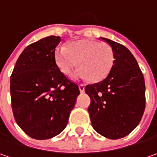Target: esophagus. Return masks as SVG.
<instances>
[{
  "label": "esophagus",
  "mask_w": 157,
  "mask_h": 157,
  "mask_svg": "<svg viewBox=\"0 0 157 157\" xmlns=\"http://www.w3.org/2000/svg\"><path fill=\"white\" fill-rule=\"evenodd\" d=\"M79 90H80L81 93H83L85 91V85L84 84H79Z\"/></svg>",
  "instance_id": "esophagus-1"
}]
</instances>
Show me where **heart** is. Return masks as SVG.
I'll use <instances>...</instances> for the list:
<instances>
[{
    "label": "heart",
    "instance_id": "obj_1",
    "mask_svg": "<svg viewBox=\"0 0 157 157\" xmlns=\"http://www.w3.org/2000/svg\"><path fill=\"white\" fill-rule=\"evenodd\" d=\"M55 62L65 75H71L77 67L75 77L99 82L105 79L114 65V52L107 44L94 39L71 41L66 47L55 51Z\"/></svg>",
    "mask_w": 157,
    "mask_h": 157
}]
</instances>
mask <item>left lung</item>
I'll use <instances>...</instances> for the list:
<instances>
[{
  "mask_svg": "<svg viewBox=\"0 0 157 157\" xmlns=\"http://www.w3.org/2000/svg\"><path fill=\"white\" fill-rule=\"evenodd\" d=\"M114 52V65L103 81L87 85L88 110L93 128L108 139L126 136L138 126L145 110V82L135 58L126 46L101 38Z\"/></svg>",
  "mask_w": 157,
  "mask_h": 157,
  "instance_id": "obj_1",
  "label": "left lung"
}]
</instances>
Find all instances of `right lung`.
<instances>
[{"instance_id":"add662e5","label":"right lung","mask_w":157,"mask_h":157,"mask_svg":"<svg viewBox=\"0 0 157 157\" xmlns=\"http://www.w3.org/2000/svg\"><path fill=\"white\" fill-rule=\"evenodd\" d=\"M60 37L50 36L28 45L17 60L10 77L12 111L17 125L36 140L60 133L80 94L55 62Z\"/></svg>"}]
</instances>
